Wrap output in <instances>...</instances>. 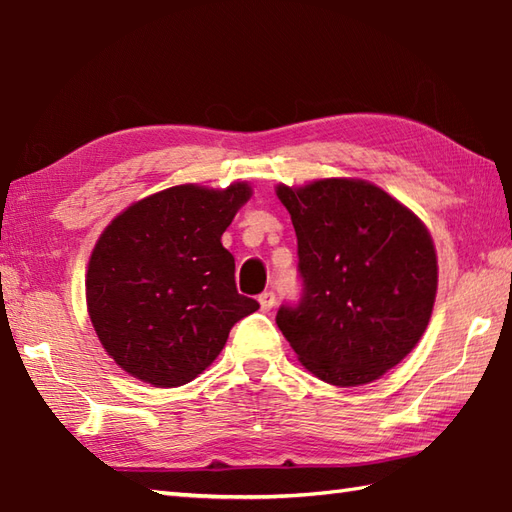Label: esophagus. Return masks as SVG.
I'll return each mask as SVG.
<instances>
[{
	"mask_svg": "<svg viewBox=\"0 0 512 512\" xmlns=\"http://www.w3.org/2000/svg\"><path fill=\"white\" fill-rule=\"evenodd\" d=\"M258 302H260V311H271L274 309V304H276V293L274 291H265V293H260V298H258Z\"/></svg>",
	"mask_w": 512,
	"mask_h": 512,
	"instance_id": "esophagus-1",
	"label": "esophagus"
}]
</instances>
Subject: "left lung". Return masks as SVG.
<instances>
[{
	"label": "left lung",
	"instance_id": "obj_1",
	"mask_svg": "<svg viewBox=\"0 0 512 512\" xmlns=\"http://www.w3.org/2000/svg\"><path fill=\"white\" fill-rule=\"evenodd\" d=\"M298 236L304 282L276 324L302 366L339 388L370 383L423 337L438 289L431 234L416 214L363 179L276 186Z\"/></svg>",
	"mask_w": 512,
	"mask_h": 512
}]
</instances>
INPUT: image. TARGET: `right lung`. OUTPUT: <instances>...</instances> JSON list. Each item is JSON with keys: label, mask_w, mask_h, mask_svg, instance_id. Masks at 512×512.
Wrapping results in <instances>:
<instances>
[{"label": "right lung", "mask_w": 512, "mask_h": 512, "mask_svg": "<svg viewBox=\"0 0 512 512\" xmlns=\"http://www.w3.org/2000/svg\"><path fill=\"white\" fill-rule=\"evenodd\" d=\"M249 197L245 181L173 186L131 203L100 234L87 311L102 348L131 377L155 388L190 383L258 309L236 291L234 256L221 243Z\"/></svg>", "instance_id": "right-lung-1"}]
</instances>
